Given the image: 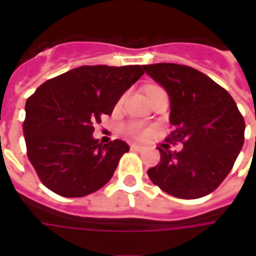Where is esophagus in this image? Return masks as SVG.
<instances>
[{
    "label": "esophagus",
    "instance_id": "esophagus-1",
    "mask_svg": "<svg viewBox=\"0 0 256 256\" xmlns=\"http://www.w3.org/2000/svg\"><path fill=\"white\" fill-rule=\"evenodd\" d=\"M130 148L133 150H144V145H140V144H132L130 145Z\"/></svg>",
    "mask_w": 256,
    "mask_h": 256
}]
</instances>
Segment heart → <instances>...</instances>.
Instances as JSON below:
<instances>
[{
  "label": "heart",
  "instance_id": "obj_1",
  "mask_svg": "<svg viewBox=\"0 0 256 256\" xmlns=\"http://www.w3.org/2000/svg\"><path fill=\"white\" fill-rule=\"evenodd\" d=\"M128 133L130 134V136H133V137L144 138V137H146V136L150 134V132H148L146 128H141L140 124H132V126L128 128Z\"/></svg>",
  "mask_w": 256,
  "mask_h": 256
}]
</instances>
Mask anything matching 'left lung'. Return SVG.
Returning a JSON list of instances; mask_svg holds the SVG:
<instances>
[{
  "label": "left lung",
  "instance_id": "1",
  "mask_svg": "<svg viewBox=\"0 0 256 256\" xmlns=\"http://www.w3.org/2000/svg\"><path fill=\"white\" fill-rule=\"evenodd\" d=\"M170 98V123L176 130L167 142L181 150L159 148L160 162L148 170L150 181L174 198H198L214 192L226 178L244 144L246 123L232 96L188 66H142Z\"/></svg>",
  "mask_w": 256,
  "mask_h": 256
}]
</instances>
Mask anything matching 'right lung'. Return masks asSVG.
Listing matches in <instances>:
<instances>
[{"instance_id":"obj_1","label":"right lung","mask_w":256,"mask_h":256,"mask_svg":"<svg viewBox=\"0 0 256 256\" xmlns=\"http://www.w3.org/2000/svg\"><path fill=\"white\" fill-rule=\"evenodd\" d=\"M144 74L141 66H82L42 84L26 102L27 156L41 182L64 198L102 188L128 145L93 138L96 122L111 115L126 90Z\"/></svg>"}]
</instances>
